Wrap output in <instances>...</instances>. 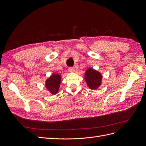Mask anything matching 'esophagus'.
Masks as SVG:
<instances>
[{"label":"esophagus","instance_id":"esophagus-1","mask_svg":"<svg viewBox=\"0 0 146 146\" xmlns=\"http://www.w3.org/2000/svg\"><path fill=\"white\" fill-rule=\"evenodd\" d=\"M68 70H69L70 72H75V71H76V69H75L74 67H70V68H69Z\"/></svg>","mask_w":146,"mask_h":146}]
</instances>
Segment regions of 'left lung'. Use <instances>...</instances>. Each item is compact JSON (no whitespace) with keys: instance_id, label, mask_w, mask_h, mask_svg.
Returning a JSON list of instances; mask_svg holds the SVG:
<instances>
[{"instance_id":"left-lung-1","label":"left lung","mask_w":146,"mask_h":146,"mask_svg":"<svg viewBox=\"0 0 146 146\" xmlns=\"http://www.w3.org/2000/svg\"><path fill=\"white\" fill-rule=\"evenodd\" d=\"M102 76L97 70L88 68L85 74V79L88 86L91 90H96L101 85Z\"/></svg>"}]
</instances>
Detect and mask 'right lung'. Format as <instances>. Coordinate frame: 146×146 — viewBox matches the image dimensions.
I'll use <instances>...</instances> for the list:
<instances>
[{
	"instance_id": "1",
	"label": "right lung",
	"mask_w": 146,
	"mask_h": 146,
	"mask_svg": "<svg viewBox=\"0 0 146 146\" xmlns=\"http://www.w3.org/2000/svg\"><path fill=\"white\" fill-rule=\"evenodd\" d=\"M61 83V76L58 74H54L46 81L47 89L52 94H55L58 92Z\"/></svg>"
}]
</instances>
